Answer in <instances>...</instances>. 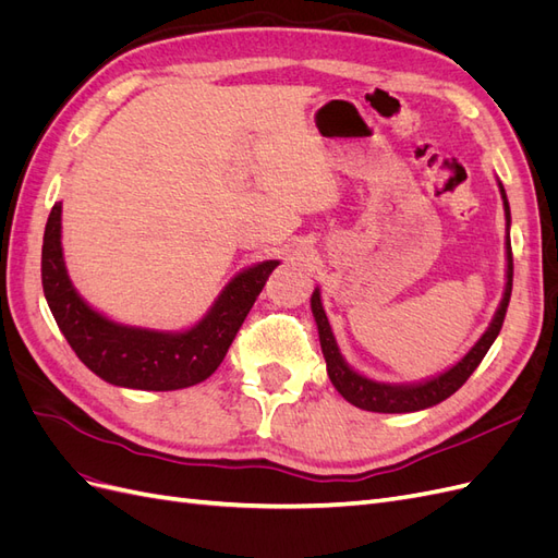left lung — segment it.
Segmentation results:
<instances>
[{"mask_svg":"<svg viewBox=\"0 0 558 558\" xmlns=\"http://www.w3.org/2000/svg\"><path fill=\"white\" fill-rule=\"evenodd\" d=\"M498 191L502 197V209H505V289L500 305L492 318V324L482 332L480 340L470 347L465 356L447 367L445 373H437L428 379L412 381V384H391V381H377L361 375L359 369H353L344 356L340 347H337V340L330 328V320L326 316L324 302H320V291L314 289L312 293V314L318 328V340H320V351H324L326 367H328V377L332 386L340 391L344 400L351 404H356L361 410L367 412H381V414H408V412H418V410H428L433 404L447 400L453 396L459 388L468 381V377L475 373L482 359L486 356V351L492 349L496 342V337L502 328L505 312H508L510 305V295H512V244H510V202L508 195H505L502 183L498 181Z\"/></svg>","mask_w":558,"mask_h":558,"instance_id":"left-lung-1","label":"left lung"}]
</instances>
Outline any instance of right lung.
Returning <instances> with one entry per match:
<instances>
[{
    "mask_svg": "<svg viewBox=\"0 0 558 558\" xmlns=\"http://www.w3.org/2000/svg\"><path fill=\"white\" fill-rule=\"evenodd\" d=\"M279 260H263L234 275L197 324L154 330L118 324L90 307L66 275L62 253V202L50 209L44 248V295L64 340L99 379L137 391H177L205 381L223 363L253 302Z\"/></svg>",
    "mask_w": 558,
    "mask_h": 558,
    "instance_id": "add662e5",
    "label": "right lung"
}]
</instances>
